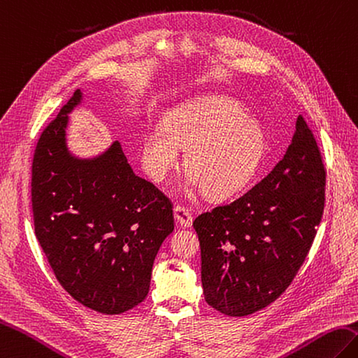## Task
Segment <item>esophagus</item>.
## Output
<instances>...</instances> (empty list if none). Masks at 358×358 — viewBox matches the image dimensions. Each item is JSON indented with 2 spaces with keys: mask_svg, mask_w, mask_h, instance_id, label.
Listing matches in <instances>:
<instances>
[{
  "mask_svg": "<svg viewBox=\"0 0 358 358\" xmlns=\"http://www.w3.org/2000/svg\"><path fill=\"white\" fill-rule=\"evenodd\" d=\"M174 217H176V220L184 228L192 227V224H193L192 211H189L187 206H184V205H176V206H174Z\"/></svg>",
  "mask_w": 358,
  "mask_h": 358,
  "instance_id": "34e87169",
  "label": "esophagus"
}]
</instances>
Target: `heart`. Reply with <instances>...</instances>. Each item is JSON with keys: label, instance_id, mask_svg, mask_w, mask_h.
Here are the masks:
<instances>
[{"label": "heart", "instance_id": "1", "mask_svg": "<svg viewBox=\"0 0 358 358\" xmlns=\"http://www.w3.org/2000/svg\"><path fill=\"white\" fill-rule=\"evenodd\" d=\"M185 150L188 184L214 199L233 196L257 176L266 156L262 127L227 98L211 96L174 107L164 127H150L142 138L141 162L145 173L162 182L179 165Z\"/></svg>", "mask_w": 358, "mask_h": 358}]
</instances>
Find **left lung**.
<instances>
[{
  "mask_svg": "<svg viewBox=\"0 0 358 358\" xmlns=\"http://www.w3.org/2000/svg\"><path fill=\"white\" fill-rule=\"evenodd\" d=\"M327 169L305 117L287 155L236 201L199 214L206 303L229 317L266 308L285 292L311 250L324 208Z\"/></svg>",
  "mask_w": 358,
  "mask_h": 358,
  "instance_id": "obj_1",
  "label": "left lung"
}]
</instances>
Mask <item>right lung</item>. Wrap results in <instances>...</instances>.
I'll list each match as a JSON object with an SVG mask.
<instances>
[{
	"mask_svg": "<svg viewBox=\"0 0 358 358\" xmlns=\"http://www.w3.org/2000/svg\"><path fill=\"white\" fill-rule=\"evenodd\" d=\"M76 90L38 139L31 162L35 236L55 277L79 303L121 314L147 297L159 246L174 229L173 202L133 173L121 144L78 161L66 147Z\"/></svg>",
	"mask_w": 358,
	"mask_h": 358,
	"instance_id": "obj_1",
	"label": "right lung"
}]
</instances>
